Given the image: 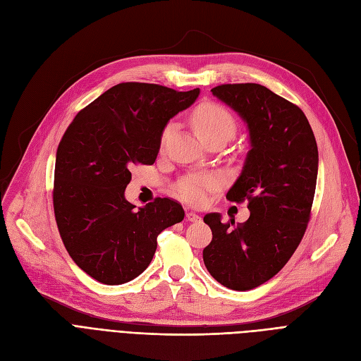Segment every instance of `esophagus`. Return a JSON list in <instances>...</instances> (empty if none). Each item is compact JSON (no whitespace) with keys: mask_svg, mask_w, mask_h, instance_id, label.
I'll use <instances>...</instances> for the list:
<instances>
[{"mask_svg":"<svg viewBox=\"0 0 361 361\" xmlns=\"http://www.w3.org/2000/svg\"><path fill=\"white\" fill-rule=\"evenodd\" d=\"M186 219H188L190 222H197V221H200L202 218L198 216L195 212H186Z\"/></svg>","mask_w":361,"mask_h":361,"instance_id":"obj_1","label":"esophagus"}]
</instances>
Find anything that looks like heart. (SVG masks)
<instances>
[{"label": "heart", "mask_w": 361, "mask_h": 361, "mask_svg": "<svg viewBox=\"0 0 361 361\" xmlns=\"http://www.w3.org/2000/svg\"><path fill=\"white\" fill-rule=\"evenodd\" d=\"M191 122L195 133L203 142L215 137V135H231L238 130V122L231 111L219 103L204 102L198 104L191 114ZM173 130V122H169L161 131L159 143L163 146ZM221 185V180L212 173H200V175H191L182 179L175 188L176 195L182 202L188 204H202L206 200V194L209 191L216 190Z\"/></svg>", "instance_id": "b5f03b06"}]
</instances>
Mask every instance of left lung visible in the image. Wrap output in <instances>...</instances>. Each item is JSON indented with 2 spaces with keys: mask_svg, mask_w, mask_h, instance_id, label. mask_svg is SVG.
<instances>
[{
  "mask_svg": "<svg viewBox=\"0 0 361 361\" xmlns=\"http://www.w3.org/2000/svg\"><path fill=\"white\" fill-rule=\"evenodd\" d=\"M212 94L250 128L251 151L227 198L246 200L251 215L238 226L206 215L212 242L203 261L224 287L246 291L275 276L300 245L315 195L318 147L302 109L266 86L224 83Z\"/></svg>",
  "mask_w": 361,
  "mask_h": 361,
  "instance_id": "left-lung-1",
  "label": "left lung"
}]
</instances>
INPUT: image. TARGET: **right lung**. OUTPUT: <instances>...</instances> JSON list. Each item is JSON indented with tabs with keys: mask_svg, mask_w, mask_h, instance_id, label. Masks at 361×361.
Listing matches in <instances>:
<instances>
[{
	"mask_svg": "<svg viewBox=\"0 0 361 361\" xmlns=\"http://www.w3.org/2000/svg\"><path fill=\"white\" fill-rule=\"evenodd\" d=\"M198 94L118 83L82 109L62 135L52 192L56 226L74 263L95 281L137 278L154 258L158 234L183 219L176 200L157 197L135 209L123 191L134 166L155 163L169 119Z\"/></svg>",
	"mask_w": 361,
	"mask_h": 361,
	"instance_id": "obj_1",
	"label": "right lung"
}]
</instances>
